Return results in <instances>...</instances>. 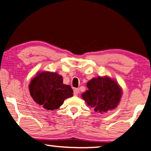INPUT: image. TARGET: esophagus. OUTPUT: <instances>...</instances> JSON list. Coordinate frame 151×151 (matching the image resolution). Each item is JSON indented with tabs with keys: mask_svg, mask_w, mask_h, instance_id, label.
Returning a JSON list of instances; mask_svg holds the SVG:
<instances>
[{
	"mask_svg": "<svg viewBox=\"0 0 151 151\" xmlns=\"http://www.w3.org/2000/svg\"><path fill=\"white\" fill-rule=\"evenodd\" d=\"M79 92H80V90H79V88H75V89H74V95L77 96Z\"/></svg>",
	"mask_w": 151,
	"mask_h": 151,
	"instance_id": "34e87169",
	"label": "esophagus"
}]
</instances>
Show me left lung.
<instances>
[{
	"label": "left lung",
	"mask_w": 151,
	"mask_h": 151,
	"mask_svg": "<svg viewBox=\"0 0 151 151\" xmlns=\"http://www.w3.org/2000/svg\"><path fill=\"white\" fill-rule=\"evenodd\" d=\"M88 90L82 96L87 105L104 114L118 105L122 90L116 81L108 77L92 78L87 83Z\"/></svg>",
	"instance_id": "left-lung-1"
}]
</instances>
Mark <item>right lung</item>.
I'll return each instance as SVG.
<instances>
[{
  "mask_svg": "<svg viewBox=\"0 0 151 151\" xmlns=\"http://www.w3.org/2000/svg\"><path fill=\"white\" fill-rule=\"evenodd\" d=\"M29 89L35 102L47 110L57 109L66 98L73 95L71 87L63 84L62 76L56 73H38L32 79Z\"/></svg>",
  "mask_w": 151,
  "mask_h": 151,
  "instance_id": "right-lung-1",
  "label": "right lung"
}]
</instances>
